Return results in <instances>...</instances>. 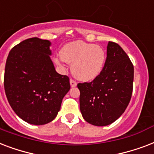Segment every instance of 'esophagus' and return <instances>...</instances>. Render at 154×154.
Here are the masks:
<instances>
[{"mask_svg":"<svg viewBox=\"0 0 154 154\" xmlns=\"http://www.w3.org/2000/svg\"><path fill=\"white\" fill-rule=\"evenodd\" d=\"M70 83H71V88L76 87V85H77V83H76L75 81L73 80V79H71V80H70Z\"/></svg>","mask_w":154,"mask_h":154,"instance_id":"obj_1","label":"esophagus"}]
</instances>
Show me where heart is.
<instances>
[{
	"label": "heart",
	"instance_id": "heart-1",
	"mask_svg": "<svg viewBox=\"0 0 154 154\" xmlns=\"http://www.w3.org/2000/svg\"><path fill=\"white\" fill-rule=\"evenodd\" d=\"M54 61L62 69L65 63L71 64V73L75 78L89 82L97 78L102 72L106 62V52L103 47L83 41L69 42L63 46L60 55Z\"/></svg>",
	"mask_w": 154,
	"mask_h": 154
}]
</instances>
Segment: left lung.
Instances as JSON below:
<instances>
[{"label":"left lung","instance_id":"1","mask_svg":"<svg viewBox=\"0 0 154 154\" xmlns=\"http://www.w3.org/2000/svg\"><path fill=\"white\" fill-rule=\"evenodd\" d=\"M133 75V65L127 54L117 43L108 42L100 75L91 83L77 85L83 119L96 126L108 125L117 120L131 100Z\"/></svg>","mask_w":154,"mask_h":154}]
</instances>
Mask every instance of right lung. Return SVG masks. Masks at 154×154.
<instances>
[{"label": "right lung", "instance_id": "obj_1", "mask_svg": "<svg viewBox=\"0 0 154 154\" xmlns=\"http://www.w3.org/2000/svg\"><path fill=\"white\" fill-rule=\"evenodd\" d=\"M51 43L31 38L15 46L5 63V95L14 112L26 122L42 125L58 115L71 88L69 78L57 73L51 59Z\"/></svg>", "mask_w": 154, "mask_h": 154}]
</instances>
